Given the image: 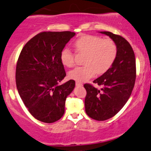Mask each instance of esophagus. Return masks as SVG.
Instances as JSON below:
<instances>
[{"label": "esophagus", "instance_id": "1", "mask_svg": "<svg viewBox=\"0 0 151 151\" xmlns=\"http://www.w3.org/2000/svg\"><path fill=\"white\" fill-rule=\"evenodd\" d=\"M76 85L77 86H83V83L81 81H76Z\"/></svg>", "mask_w": 151, "mask_h": 151}]
</instances>
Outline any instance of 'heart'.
Wrapping results in <instances>:
<instances>
[{"mask_svg": "<svg viewBox=\"0 0 151 151\" xmlns=\"http://www.w3.org/2000/svg\"><path fill=\"white\" fill-rule=\"evenodd\" d=\"M76 51L86 54L84 65L78 66L70 70L69 78L77 81H86L95 73L107 72L113 65L117 55V47L111 39H102L94 35H83L74 43ZM61 60L65 66L72 67L75 63V54L69 48L61 51Z\"/></svg>", "mask_w": 151, "mask_h": 151, "instance_id": "obj_1", "label": "heart"}]
</instances>
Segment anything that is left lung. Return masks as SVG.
<instances>
[{
  "instance_id": "obj_1",
  "label": "left lung",
  "mask_w": 151,
  "mask_h": 151,
  "mask_svg": "<svg viewBox=\"0 0 151 151\" xmlns=\"http://www.w3.org/2000/svg\"><path fill=\"white\" fill-rule=\"evenodd\" d=\"M116 43L117 55L111 68L93 81L101 89L86 83V114L97 121H104L116 115L132 95L136 77V58L130 44L124 37L110 32H100Z\"/></svg>"
}]
</instances>
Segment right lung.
Masks as SVG:
<instances>
[{
  "label": "right lung",
  "mask_w": 151,
  "mask_h": 151,
  "mask_svg": "<svg viewBox=\"0 0 151 151\" xmlns=\"http://www.w3.org/2000/svg\"><path fill=\"white\" fill-rule=\"evenodd\" d=\"M70 31L37 34L22 48L16 65V86L28 111L44 123L60 119L66 97L75 88L70 80L59 86L66 76L61 60L65 44L75 36Z\"/></svg>",
  "instance_id": "add662e5"
}]
</instances>
